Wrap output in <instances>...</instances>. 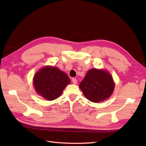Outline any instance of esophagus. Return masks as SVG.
Segmentation results:
<instances>
[{
    "label": "esophagus",
    "mask_w": 146,
    "mask_h": 146,
    "mask_svg": "<svg viewBox=\"0 0 146 146\" xmlns=\"http://www.w3.org/2000/svg\"><path fill=\"white\" fill-rule=\"evenodd\" d=\"M72 83H73V84H76L77 80L76 78H73L72 79Z\"/></svg>",
    "instance_id": "esophagus-1"
}]
</instances>
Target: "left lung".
<instances>
[{
    "label": "left lung",
    "mask_w": 146,
    "mask_h": 146,
    "mask_svg": "<svg viewBox=\"0 0 146 146\" xmlns=\"http://www.w3.org/2000/svg\"><path fill=\"white\" fill-rule=\"evenodd\" d=\"M79 86L86 98L97 103L110 97L115 88V83L108 71L92 68L88 71Z\"/></svg>",
    "instance_id": "left-lung-1"
}]
</instances>
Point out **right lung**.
Segmentation results:
<instances>
[{
    "mask_svg": "<svg viewBox=\"0 0 146 146\" xmlns=\"http://www.w3.org/2000/svg\"><path fill=\"white\" fill-rule=\"evenodd\" d=\"M70 83V79L66 73L57 67L51 66L40 69L33 78L36 93L47 100L58 98Z\"/></svg>",
    "mask_w": 146,
    "mask_h": 146,
    "instance_id": "obj_1",
    "label": "right lung"
}]
</instances>
